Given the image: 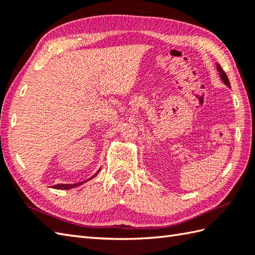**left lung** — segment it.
<instances>
[{
    "instance_id": "1",
    "label": "left lung",
    "mask_w": 255,
    "mask_h": 255,
    "mask_svg": "<svg viewBox=\"0 0 255 255\" xmlns=\"http://www.w3.org/2000/svg\"><path fill=\"white\" fill-rule=\"evenodd\" d=\"M217 70H218V72H219V75H220L221 80H223V82H224L227 86H229V88H230V82H229V80H228V77H227V74L225 73L224 70L221 69V67L219 66L218 63H217Z\"/></svg>"
}]
</instances>
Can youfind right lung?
I'll list each match as a JSON object with an SVG mask.
<instances>
[{
  "label": "right lung",
  "mask_w": 255,
  "mask_h": 255,
  "mask_svg": "<svg viewBox=\"0 0 255 255\" xmlns=\"http://www.w3.org/2000/svg\"><path fill=\"white\" fill-rule=\"evenodd\" d=\"M100 170H101V169H100ZM100 170L97 171L93 176L90 177L89 180H86V181H84V182H88V181L92 180V178H93V177H95L97 174H99ZM84 182H80V183H75V184H57V185H53V186H52V188H56V189H70V188H73V187H77V186L81 185V184H83Z\"/></svg>",
  "instance_id": "1"
}]
</instances>
